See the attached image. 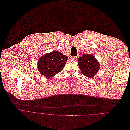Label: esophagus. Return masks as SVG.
<instances>
[{"mask_svg":"<svg viewBox=\"0 0 130 130\" xmlns=\"http://www.w3.org/2000/svg\"><path fill=\"white\" fill-rule=\"evenodd\" d=\"M77 56H74V57H70V60H72L73 61H76L77 60Z\"/></svg>","mask_w":130,"mask_h":130,"instance_id":"34e87169","label":"esophagus"}]
</instances>
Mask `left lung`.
I'll use <instances>...</instances> for the list:
<instances>
[{
  "label": "left lung",
  "mask_w": 130,
  "mask_h": 130,
  "mask_svg": "<svg viewBox=\"0 0 130 130\" xmlns=\"http://www.w3.org/2000/svg\"><path fill=\"white\" fill-rule=\"evenodd\" d=\"M82 74L89 78H93L100 68L99 62L92 54H84L77 60Z\"/></svg>",
  "instance_id": "left-lung-1"
}]
</instances>
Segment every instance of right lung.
Segmentation results:
<instances>
[{
    "instance_id": "add662e5",
    "label": "right lung",
    "mask_w": 130,
    "mask_h": 130,
    "mask_svg": "<svg viewBox=\"0 0 130 130\" xmlns=\"http://www.w3.org/2000/svg\"><path fill=\"white\" fill-rule=\"evenodd\" d=\"M68 59L62 53L53 51L39 58L37 68L42 75L50 78L62 71Z\"/></svg>"
}]
</instances>
